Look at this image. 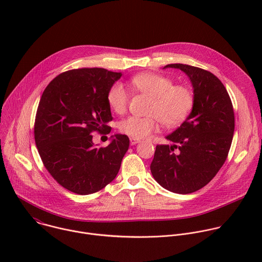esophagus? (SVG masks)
Here are the masks:
<instances>
[{"mask_svg":"<svg viewBox=\"0 0 262 262\" xmlns=\"http://www.w3.org/2000/svg\"><path fill=\"white\" fill-rule=\"evenodd\" d=\"M130 145H136L138 143H140V140L139 139H134V138H130Z\"/></svg>","mask_w":262,"mask_h":262,"instance_id":"esophagus-1","label":"esophagus"}]
</instances>
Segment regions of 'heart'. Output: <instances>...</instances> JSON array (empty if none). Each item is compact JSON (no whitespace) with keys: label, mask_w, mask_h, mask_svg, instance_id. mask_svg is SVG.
<instances>
[{"label":"heart","mask_w":262,"mask_h":262,"mask_svg":"<svg viewBox=\"0 0 262 262\" xmlns=\"http://www.w3.org/2000/svg\"><path fill=\"white\" fill-rule=\"evenodd\" d=\"M130 87L151 99L148 117L130 116L119 123V130L134 139L148 137L158 127V122L166 127H174L189 116L194 104L192 91L182 85H173L172 81L157 73H140L129 81ZM107 103L115 113L125 111L128 95L120 83L108 89Z\"/></svg>","instance_id":"obj_1"}]
</instances>
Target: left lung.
Returning <instances> with one entry per match:
<instances>
[{
    "mask_svg": "<svg viewBox=\"0 0 262 262\" xmlns=\"http://www.w3.org/2000/svg\"><path fill=\"white\" fill-rule=\"evenodd\" d=\"M165 68L188 76L194 104L181 125L166 136L171 145L157 146L150 170L164 189L191 194L206 185L226 161L234 133L233 106L226 88L211 72L185 64Z\"/></svg>",
    "mask_w": 262,
    "mask_h": 262,
    "instance_id": "8db88e82",
    "label": "left lung"
}]
</instances>
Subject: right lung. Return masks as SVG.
<instances>
[{"label": "right lung", "instance_id": "obj_1", "mask_svg": "<svg viewBox=\"0 0 262 262\" xmlns=\"http://www.w3.org/2000/svg\"><path fill=\"white\" fill-rule=\"evenodd\" d=\"M122 76L103 68L63 72L46 88L35 119V143L45 167L66 190L89 195L117 176L129 139L116 134L98 148L92 133L111 132L108 89Z\"/></svg>", "mask_w": 262, "mask_h": 262}]
</instances>
